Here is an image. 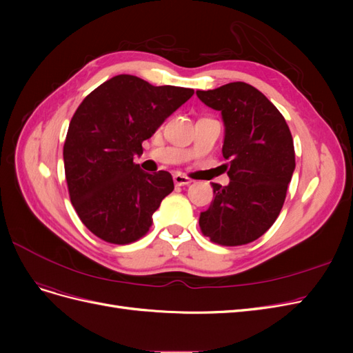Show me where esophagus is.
Here are the masks:
<instances>
[{
  "mask_svg": "<svg viewBox=\"0 0 353 353\" xmlns=\"http://www.w3.org/2000/svg\"><path fill=\"white\" fill-rule=\"evenodd\" d=\"M174 183L178 185V187H183V185H188L191 183V179L183 174H175L174 175Z\"/></svg>",
  "mask_w": 353,
  "mask_h": 353,
  "instance_id": "34e87169",
  "label": "esophagus"
}]
</instances>
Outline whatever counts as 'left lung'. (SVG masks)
I'll return each mask as SVG.
<instances>
[{
	"mask_svg": "<svg viewBox=\"0 0 353 353\" xmlns=\"http://www.w3.org/2000/svg\"><path fill=\"white\" fill-rule=\"evenodd\" d=\"M196 94L221 112L230 176L225 187L212 183L213 200L199 218L201 232L222 245L252 243L271 228L284 205L296 168L290 130L279 109L245 82Z\"/></svg>",
	"mask_w": 353,
	"mask_h": 353,
	"instance_id": "1",
	"label": "left lung"
}]
</instances>
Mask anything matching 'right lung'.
I'll return each mask as SVG.
<instances>
[{"mask_svg":"<svg viewBox=\"0 0 353 353\" xmlns=\"http://www.w3.org/2000/svg\"><path fill=\"white\" fill-rule=\"evenodd\" d=\"M193 94L117 74L74 112L63 147L69 196L83 225L99 239L128 244L152 227L174 179L166 170L144 172L134 159L143 154V141Z\"/></svg>","mask_w":353,"mask_h":353,"instance_id":"obj_1","label":"right lung"}]
</instances>
